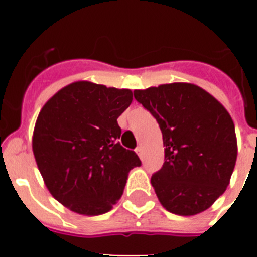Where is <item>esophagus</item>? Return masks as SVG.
<instances>
[{"label": "esophagus", "mask_w": 257, "mask_h": 257, "mask_svg": "<svg viewBox=\"0 0 257 257\" xmlns=\"http://www.w3.org/2000/svg\"><path fill=\"white\" fill-rule=\"evenodd\" d=\"M136 153L139 154V157H142V154H143V147H142V145H139V147L136 148Z\"/></svg>", "instance_id": "1"}]
</instances>
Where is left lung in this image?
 Returning <instances> with one entry per match:
<instances>
[{"instance_id":"obj_1","label":"left lung","mask_w":257,"mask_h":257,"mask_svg":"<svg viewBox=\"0 0 257 257\" xmlns=\"http://www.w3.org/2000/svg\"><path fill=\"white\" fill-rule=\"evenodd\" d=\"M134 96L162 131L165 163L151 183L161 205L193 216L225 192L237 161V136L224 105L193 83L135 90Z\"/></svg>"}]
</instances>
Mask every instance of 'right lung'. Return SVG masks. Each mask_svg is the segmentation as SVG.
I'll return each instance as SVG.
<instances>
[{"mask_svg":"<svg viewBox=\"0 0 257 257\" xmlns=\"http://www.w3.org/2000/svg\"><path fill=\"white\" fill-rule=\"evenodd\" d=\"M133 91L77 81L46 101L33 130L32 149L51 196L73 212L96 216L123 194L128 172L142 165L119 143L117 118Z\"/></svg>","mask_w":257,"mask_h":257,"instance_id":"add662e5","label":"right lung"}]
</instances>
